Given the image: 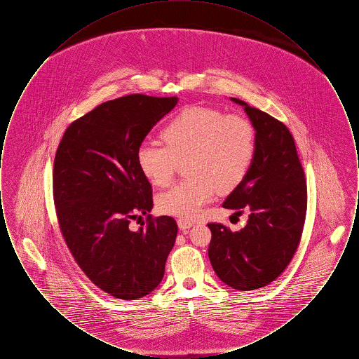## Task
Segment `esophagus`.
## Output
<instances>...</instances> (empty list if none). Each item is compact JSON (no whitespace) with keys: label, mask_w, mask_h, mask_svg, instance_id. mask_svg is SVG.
<instances>
[{"label":"esophagus","mask_w":359,"mask_h":359,"mask_svg":"<svg viewBox=\"0 0 359 359\" xmlns=\"http://www.w3.org/2000/svg\"><path fill=\"white\" fill-rule=\"evenodd\" d=\"M177 226H179L180 230L187 231L188 229H191L194 226V223L191 222V221H187V219H177Z\"/></svg>","instance_id":"esophagus-1"}]
</instances>
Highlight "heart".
Masks as SVG:
<instances>
[{"mask_svg": "<svg viewBox=\"0 0 359 359\" xmlns=\"http://www.w3.org/2000/svg\"><path fill=\"white\" fill-rule=\"evenodd\" d=\"M164 147L141 144L136 160L142 176L156 187L172 180L176 161L186 160L184 180L157 196L163 214L196 218L217 194L237 187L246 177L256 154L252 123L241 116L205 106H191L172 118L161 132Z\"/></svg>", "mask_w": 359, "mask_h": 359, "instance_id": "heart-1", "label": "heart"}]
</instances>
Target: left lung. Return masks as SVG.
Wrapping results in <instances>:
<instances>
[{
  "instance_id": "1",
  "label": "left lung",
  "mask_w": 359,
  "mask_h": 359,
  "mask_svg": "<svg viewBox=\"0 0 359 359\" xmlns=\"http://www.w3.org/2000/svg\"><path fill=\"white\" fill-rule=\"evenodd\" d=\"M230 100L252 122L256 154L246 177L222 205L246 208L249 219L238 231L208 223V258L226 285L253 290L276 280L294 255L306 219L307 186L288 128L241 100Z\"/></svg>"
}]
</instances>
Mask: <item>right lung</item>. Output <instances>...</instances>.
I'll use <instances>...</instances> for the list:
<instances>
[{
	"instance_id": "1",
	"label": "right lung",
	"mask_w": 359,
	"mask_h": 359,
	"mask_svg": "<svg viewBox=\"0 0 359 359\" xmlns=\"http://www.w3.org/2000/svg\"><path fill=\"white\" fill-rule=\"evenodd\" d=\"M177 101L132 94L102 103L69 125L56 151L53 201L62 234L86 276L117 299L156 290L177 236L165 215L136 231L129 227L154 208L137 148Z\"/></svg>"
}]
</instances>
